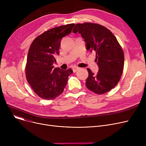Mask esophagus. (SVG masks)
<instances>
[{
  "label": "esophagus",
  "mask_w": 146,
  "mask_h": 146,
  "mask_svg": "<svg viewBox=\"0 0 146 146\" xmlns=\"http://www.w3.org/2000/svg\"><path fill=\"white\" fill-rule=\"evenodd\" d=\"M79 68H80L79 67H77V66H75V67H73V70L74 72H77V71L79 70Z\"/></svg>",
  "instance_id": "34e87169"
}]
</instances>
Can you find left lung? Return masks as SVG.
Instances as JSON below:
<instances>
[{"label":"left lung","instance_id":"left-lung-1","mask_svg":"<svg viewBox=\"0 0 146 146\" xmlns=\"http://www.w3.org/2000/svg\"><path fill=\"white\" fill-rule=\"evenodd\" d=\"M81 34L86 42V48L96 52L95 62L99 67L97 74L87 68L86 80L88 89L97 94L108 92L119 82L123 72L124 56L116 37L105 27L93 23L78 24L73 33Z\"/></svg>","mask_w":146,"mask_h":146}]
</instances>
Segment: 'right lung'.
Instances as JSON below:
<instances>
[{
    "mask_svg": "<svg viewBox=\"0 0 146 146\" xmlns=\"http://www.w3.org/2000/svg\"><path fill=\"white\" fill-rule=\"evenodd\" d=\"M74 24L49 29L33 41L28 51L25 67L26 78L34 92L44 99H53L63 93L68 77L73 73L54 68L56 55L59 54L62 38L70 34Z\"/></svg>",
    "mask_w": 146,
    "mask_h": 146,
    "instance_id": "1",
    "label": "right lung"
}]
</instances>
